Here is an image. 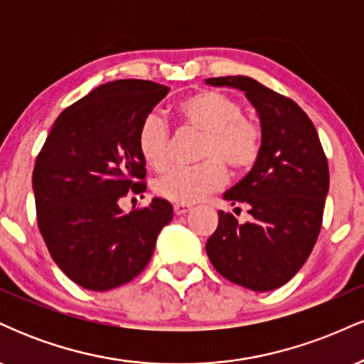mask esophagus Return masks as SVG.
<instances>
[{
  "label": "esophagus",
  "mask_w": 364,
  "mask_h": 364,
  "mask_svg": "<svg viewBox=\"0 0 364 364\" xmlns=\"http://www.w3.org/2000/svg\"><path fill=\"white\" fill-rule=\"evenodd\" d=\"M191 210V205L188 203H174V214L176 215H185Z\"/></svg>",
  "instance_id": "34e87169"
}]
</instances>
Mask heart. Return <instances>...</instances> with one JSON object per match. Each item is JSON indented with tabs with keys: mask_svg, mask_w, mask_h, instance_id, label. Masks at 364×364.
I'll use <instances>...</instances> for the list:
<instances>
[{
	"mask_svg": "<svg viewBox=\"0 0 364 364\" xmlns=\"http://www.w3.org/2000/svg\"><path fill=\"white\" fill-rule=\"evenodd\" d=\"M178 114L188 127L205 135L203 164L174 166L156 178L154 191L176 203H195L210 191L219 190L228 179L223 162L243 171L252 168L262 150V129L253 121L241 118V106L219 90H200L178 104ZM139 150L154 169L164 168L169 157V129L159 112H150L139 129Z\"/></svg>",
	"mask_w": 364,
	"mask_h": 364,
	"instance_id": "heart-1",
	"label": "heart"
}]
</instances>
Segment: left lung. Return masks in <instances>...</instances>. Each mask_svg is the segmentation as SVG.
Wrapping results in <instances>:
<instances>
[{
  "label": "left lung",
  "instance_id": "left-lung-1",
  "mask_svg": "<svg viewBox=\"0 0 364 364\" xmlns=\"http://www.w3.org/2000/svg\"><path fill=\"white\" fill-rule=\"evenodd\" d=\"M205 83L245 92L262 128L253 169L224 193L231 205L248 207L252 219L240 224L220 210L205 245L208 260L237 286L277 289L298 274L320 235L328 193L327 157L311 119L289 97L241 75Z\"/></svg>",
  "mask_w": 364,
  "mask_h": 364
}]
</instances>
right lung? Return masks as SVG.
Returning a JSON list of instances; mask_svg holds the SVG:
<instances>
[{
	"instance_id": "obj_1",
	"label": "right lung",
	"mask_w": 364,
	"mask_h": 364,
	"mask_svg": "<svg viewBox=\"0 0 364 364\" xmlns=\"http://www.w3.org/2000/svg\"><path fill=\"white\" fill-rule=\"evenodd\" d=\"M149 80L99 85L54 121L37 156V224L53 260L75 284L109 291L135 279L173 219L168 200L123 214L119 200L145 191L139 129L168 95Z\"/></svg>"
}]
</instances>
